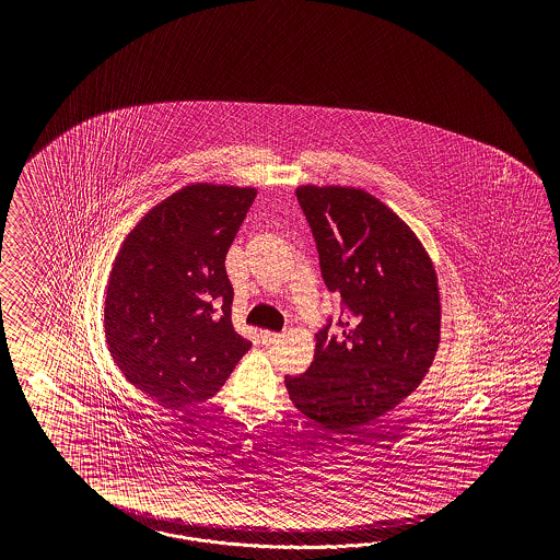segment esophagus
<instances>
[{"label":"esophagus","mask_w":560,"mask_h":560,"mask_svg":"<svg viewBox=\"0 0 560 560\" xmlns=\"http://www.w3.org/2000/svg\"><path fill=\"white\" fill-rule=\"evenodd\" d=\"M279 339H281L279 332H271V330H262V332H260L262 345H272V342H277Z\"/></svg>","instance_id":"34e87169"}]
</instances>
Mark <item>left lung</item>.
<instances>
[{
	"instance_id": "1",
	"label": "left lung",
	"mask_w": 560,
	"mask_h": 560,
	"mask_svg": "<svg viewBox=\"0 0 560 560\" xmlns=\"http://www.w3.org/2000/svg\"><path fill=\"white\" fill-rule=\"evenodd\" d=\"M328 291L351 320L316 335L314 361L285 375L289 398L328 433H351L417 390L440 347L438 272L415 232L363 188L295 190Z\"/></svg>"
}]
</instances>
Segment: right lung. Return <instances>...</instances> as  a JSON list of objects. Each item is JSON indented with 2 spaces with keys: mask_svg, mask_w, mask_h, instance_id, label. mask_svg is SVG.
Listing matches in <instances>:
<instances>
[{
  "mask_svg": "<svg viewBox=\"0 0 560 560\" xmlns=\"http://www.w3.org/2000/svg\"><path fill=\"white\" fill-rule=\"evenodd\" d=\"M256 188L197 183L127 234L106 285L104 335L122 375L162 407L220 392L250 349L232 326L225 255Z\"/></svg>",
  "mask_w": 560,
  "mask_h": 560,
  "instance_id": "add662e5",
  "label": "right lung"
}]
</instances>
